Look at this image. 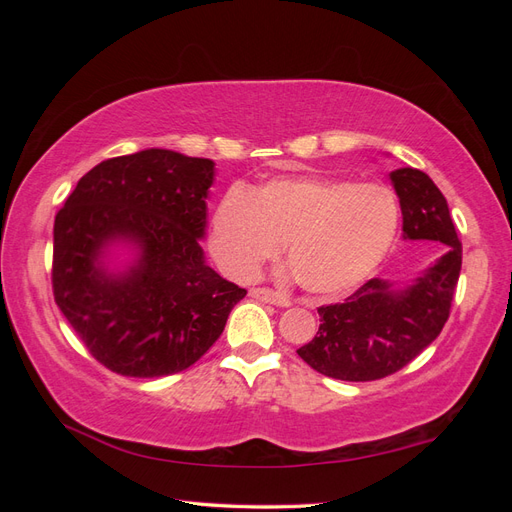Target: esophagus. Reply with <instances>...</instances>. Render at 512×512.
Returning a JSON list of instances; mask_svg holds the SVG:
<instances>
[{
    "instance_id": "esophagus-1",
    "label": "esophagus",
    "mask_w": 512,
    "mask_h": 512,
    "mask_svg": "<svg viewBox=\"0 0 512 512\" xmlns=\"http://www.w3.org/2000/svg\"><path fill=\"white\" fill-rule=\"evenodd\" d=\"M250 294L258 301H265V303H271V305H277V307H288L290 305V299L286 297V294L273 292L269 288H252Z\"/></svg>"
}]
</instances>
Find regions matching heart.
I'll return each mask as SVG.
<instances>
[{
    "label": "heart",
    "mask_w": 512,
    "mask_h": 512,
    "mask_svg": "<svg viewBox=\"0 0 512 512\" xmlns=\"http://www.w3.org/2000/svg\"><path fill=\"white\" fill-rule=\"evenodd\" d=\"M397 196L382 183L299 175L247 194L232 188L211 215L209 250L235 280H252L280 245L303 290L344 297L367 282L397 239Z\"/></svg>",
    "instance_id": "b5f03b06"
}]
</instances>
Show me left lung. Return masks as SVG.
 <instances>
[{"instance_id":"1","label":"left lung","mask_w":512,"mask_h":512,"mask_svg":"<svg viewBox=\"0 0 512 512\" xmlns=\"http://www.w3.org/2000/svg\"><path fill=\"white\" fill-rule=\"evenodd\" d=\"M401 207L404 241L440 245L444 254L404 284L374 277L344 303L318 307L320 327L297 354L320 374L369 382L391 376L436 339L451 314L461 243L438 185L416 168L389 175Z\"/></svg>"}]
</instances>
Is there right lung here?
<instances>
[{
	"label": "right lung",
	"instance_id": "right-lung-1",
	"mask_svg": "<svg viewBox=\"0 0 512 512\" xmlns=\"http://www.w3.org/2000/svg\"><path fill=\"white\" fill-rule=\"evenodd\" d=\"M213 179V160L143 149L91 168L57 213L55 303L115 374L188 369L247 294L215 273L200 247Z\"/></svg>",
	"mask_w": 512,
	"mask_h": 512
}]
</instances>
